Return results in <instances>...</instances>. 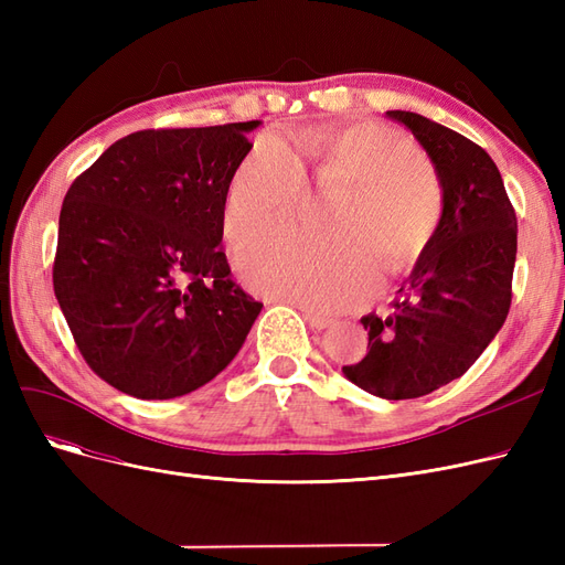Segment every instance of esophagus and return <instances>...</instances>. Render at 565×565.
Listing matches in <instances>:
<instances>
[{"label":"esophagus","mask_w":565,"mask_h":565,"mask_svg":"<svg viewBox=\"0 0 565 565\" xmlns=\"http://www.w3.org/2000/svg\"><path fill=\"white\" fill-rule=\"evenodd\" d=\"M303 318L309 320V324H311V328H316V330H324V328H330V324L334 322L332 318L318 316V313H313V311H303Z\"/></svg>","instance_id":"1"}]
</instances>
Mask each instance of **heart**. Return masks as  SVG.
<instances>
[{"label": "heart", "instance_id": "obj_1", "mask_svg": "<svg viewBox=\"0 0 565 565\" xmlns=\"http://www.w3.org/2000/svg\"><path fill=\"white\" fill-rule=\"evenodd\" d=\"M306 172L330 191L347 188L328 218V241L273 235L237 254L256 292L311 311L367 301L388 273L413 270L440 228L443 183L419 146L380 122H334L278 139H256L228 181L221 226L231 247L280 231L306 198Z\"/></svg>", "mask_w": 565, "mask_h": 565}]
</instances>
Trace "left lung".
<instances>
[{
  "label": "left lung",
  "instance_id": "1",
  "mask_svg": "<svg viewBox=\"0 0 565 565\" xmlns=\"http://www.w3.org/2000/svg\"><path fill=\"white\" fill-rule=\"evenodd\" d=\"M429 152L446 207L429 254L409 273L393 313L365 316L367 353L344 365L386 401L426 396L461 377L500 332L511 306L516 212L488 152L429 117L388 110Z\"/></svg>",
  "mask_w": 565,
  "mask_h": 565
}]
</instances>
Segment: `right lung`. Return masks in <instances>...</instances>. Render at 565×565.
<instances>
[{"instance_id":"add662e5","label":"right lung","mask_w":565,"mask_h":565,"mask_svg":"<svg viewBox=\"0 0 565 565\" xmlns=\"http://www.w3.org/2000/svg\"><path fill=\"white\" fill-rule=\"evenodd\" d=\"M256 127L134 131L67 188L54 292L82 358L117 391L183 396L245 344L264 303L231 278L218 243Z\"/></svg>"}]
</instances>
